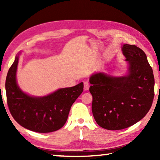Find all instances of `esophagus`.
Listing matches in <instances>:
<instances>
[{
    "instance_id": "34e87169",
    "label": "esophagus",
    "mask_w": 160,
    "mask_h": 160,
    "mask_svg": "<svg viewBox=\"0 0 160 160\" xmlns=\"http://www.w3.org/2000/svg\"><path fill=\"white\" fill-rule=\"evenodd\" d=\"M89 88H90V85H89L88 82H84V90L87 91L89 90Z\"/></svg>"
}]
</instances>
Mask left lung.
<instances>
[{"mask_svg": "<svg viewBox=\"0 0 160 160\" xmlns=\"http://www.w3.org/2000/svg\"><path fill=\"white\" fill-rule=\"evenodd\" d=\"M128 72L113 76L104 72L91 75L92 111L102 128L117 131L134 125L147 114L155 95V78L147 56L135 45L123 44Z\"/></svg>", "mask_w": 160, "mask_h": 160, "instance_id": "obj_1", "label": "left lung"}]
</instances>
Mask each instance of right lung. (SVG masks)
I'll use <instances>...</instances> for the list:
<instances>
[{"mask_svg":"<svg viewBox=\"0 0 160 160\" xmlns=\"http://www.w3.org/2000/svg\"><path fill=\"white\" fill-rule=\"evenodd\" d=\"M19 55L16 56L5 80L7 103L13 118L24 128L37 132H50L61 128L72 104L82 92L83 82L58 89L47 96L29 95L17 83Z\"/></svg>","mask_w":160,"mask_h":160,"instance_id":"1","label":"right lung"}]
</instances>
